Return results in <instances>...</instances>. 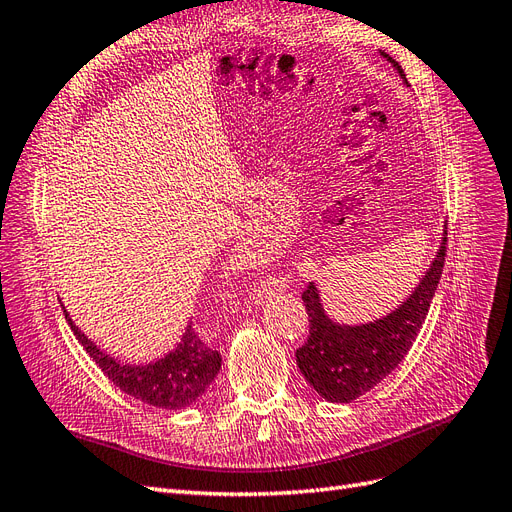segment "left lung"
<instances>
[{
    "mask_svg": "<svg viewBox=\"0 0 512 512\" xmlns=\"http://www.w3.org/2000/svg\"><path fill=\"white\" fill-rule=\"evenodd\" d=\"M379 53L396 68L403 84H407L400 64L388 53ZM446 241L448 230L441 234L437 256L413 293L396 310L377 321L359 325L331 321L325 314L316 284L310 282L303 290L301 299L310 316V336L295 353L297 366L312 388L329 403H351L375 388L403 362L413 340L420 334L435 297L441 271H444Z\"/></svg>",
    "mask_w": 512,
    "mask_h": 512,
    "instance_id": "1",
    "label": "left lung"
}]
</instances>
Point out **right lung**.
I'll use <instances>...</instances> for the list:
<instances>
[{
  "label": "right lung",
  "instance_id": "right-lung-1",
  "mask_svg": "<svg viewBox=\"0 0 512 512\" xmlns=\"http://www.w3.org/2000/svg\"><path fill=\"white\" fill-rule=\"evenodd\" d=\"M64 316L81 342V347L99 364L109 381L118 385L124 394L142 400L146 405L159 409H185L209 390L219 368H222V355L211 349L193 331L191 323L185 327L181 342L170 353L157 357L155 362L127 364L114 355H107L101 347H96L84 331L73 323L66 308Z\"/></svg>",
  "mask_w": 512,
  "mask_h": 512
}]
</instances>
